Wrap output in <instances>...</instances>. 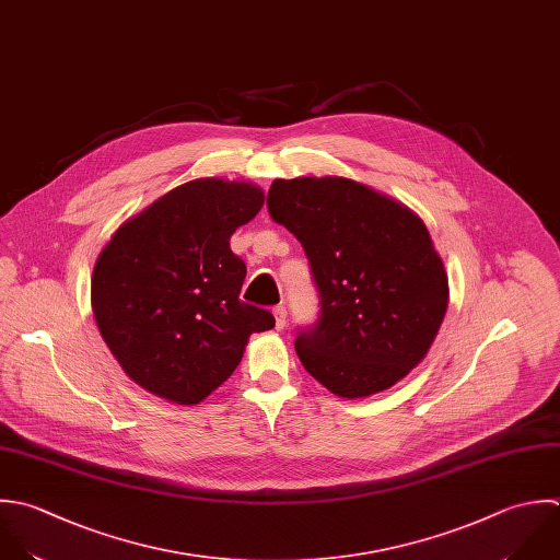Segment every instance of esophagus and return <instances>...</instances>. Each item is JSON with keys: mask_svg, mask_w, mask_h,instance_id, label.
<instances>
[{"mask_svg": "<svg viewBox=\"0 0 560 560\" xmlns=\"http://www.w3.org/2000/svg\"><path fill=\"white\" fill-rule=\"evenodd\" d=\"M272 314H275V327L281 331V329L285 327V316H288V312H285L283 305H277V307L272 310Z\"/></svg>", "mask_w": 560, "mask_h": 560, "instance_id": "1", "label": "esophagus"}]
</instances>
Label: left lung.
Listing matches in <instances>:
<instances>
[{
	"instance_id": "8db88e82",
	"label": "left lung",
	"mask_w": 560,
	"mask_h": 560,
	"mask_svg": "<svg viewBox=\"0 0 560 560\" xmlns=\"http://www.w3.org/2000/svg\"><path fill=\"white\" fill-rule=\"evenodd\" d=\"M268 211L301 242L320 296L316 325L294 342L305 371L345 399L404 380L430 351L450 303L423 220L342 176L277 178Z\"/></svg>"
}]
</instances>
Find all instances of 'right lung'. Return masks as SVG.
<instances>
[{"instance_id": "1", "label": "right lung", "mask_w": 560, "mask_h": 560, "mask_svg": "<svg viewBox=\"0 0 560 560\" xmlns=\"http://www.w3.org/2000/svg\"><path fill=\"white\" fill-rule=\"evenodd\" d=\"M264 205L261 187L196 178L126 220L91 277L97 329L148 393L178 406L209 397L242 362L250 334L275 327L240 299L246 264L231 235Z\"/></svg>"}]
</instances>
